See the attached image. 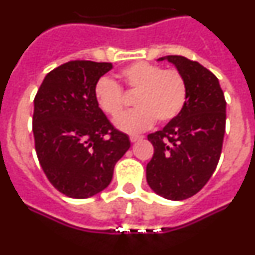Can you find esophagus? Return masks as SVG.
I'll return each instance as SVG.
<instances>
[{"instance_id": "34e87169", "label": "esophagus", "mask_w": 255, "mask_h": 255, "mask_svg": "<svg viewBox=\"0 0 255 255\" xmlns=\"http://www.w3.org/2000/svg\"><path fill=\"white\" fill-rule=\"evenodd\" d=\"M129 138H130V140L134 143V141H138V140H140V139H143V136H141V135H130Z\"/></svg>"}]
</instances>
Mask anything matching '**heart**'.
<instances>
[{
	"label": "heart",
	"mask_w": 255,
	"mask_h": 255,
	"mask_svg": "<svg viewBox=\"0 0 255 255\" xmlns=\"http://www.w3.org/2000/svg\"><path fill=\"white\" fill-rule=\"evenodd\" d=\"M121 83L128 93L135 97L136 110L120 117L116 125L128 132L148 129L157 120L167 124L179 116L185 106L188 87L182 74L175 69L139 61L120 73ZM94 100L107 116L117 119L125 110V94L117 83L101 78L94 85Z\"/></svg>",
	"instance_id": "obj_1"
}]
</instances>
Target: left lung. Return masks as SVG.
<instances>
[{"label":"left lung","instance_id":"8db88e82","mask_svg":"<svg viewBox=\"0 0 255 255\" xmlns=\"http://www.w3.org/2000/svg\"><path fill=\"white\" fill-rule=\"evenodd\" d=\"M182 74L188 97L179 116L148 135L154 148L147 164V181L170 200L193 197L206 185L220 161L226 101L218 79L208 69L182 56H164Z\"/></svg>","mask_w":255,"mask_h":255}]
</instances>
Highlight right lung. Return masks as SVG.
<instances>
[{
	"mask_svg": "<svg viewBox=\"0 0 255 255\" xmlns=\"http://www.w3.org/2000/svg\"><path fill=\"white\" fill-rule=\"evenodd\" d=\"M110 62L69 61L49 71L34 98L33 134L47 179L66 197L84 199L110 185L115 164L130 148L94 100Z\"/></svg>",
	"mask_w": 255,
	"mask_h": 255,
	"instance_id": "add662e5",
	"label": "right lung"
}]
</instances>
